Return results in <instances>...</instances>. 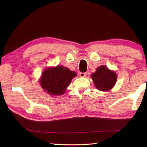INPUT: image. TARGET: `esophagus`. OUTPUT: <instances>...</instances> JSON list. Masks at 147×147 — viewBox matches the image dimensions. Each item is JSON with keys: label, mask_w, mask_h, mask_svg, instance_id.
I'll return each mask as SVG.
<instances>
[{"label": "esophagus", "mask_w": 147, "mask_h": 147, "mask_svg": "<svg viewBox=\"0 0 147 147\" xmlns=\"http://www.w3.org/2000/svg\"><path fill=\"white\" fill-rule=\"evenodd\" d=\"M87 75V73H80V76L81 77H85Z\"/></svg>", "instance_id": "34e87169"}]
</instances>
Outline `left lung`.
Wrapping results in <instances>:
<instances>
[{"label":"left lung","instance_id":"obj_1","mask_svg":"<svg viewBox=\"0 0 147 147\" xmlns=\"http://www.w3.org/2000/svg\"><path fill=\"white\" fill-rule=\"evenodd\" d=\"M91 77L96 89L102 91H108L113 88L117 78L115 72L109 70L105 65L98 67Z\"/></svg>","mask_w":147,"mask_h":147}]
</instances>
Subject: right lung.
Returning a JSON list of instances; mask_svg holds the SVG:
<instances>
[{
  "label": "right lung",
  "instance_id": "obj_1",
  "mask_svg": "<svg viewBox=\"0 0 147 147\" xmlns=\"http://www.w3.org/2000/svg\"><path fill=\"white\" fill-rule=\"evenodd\" d=\"M74 71L63 66L47 68L41 74L39 82L41 88L47 93L53 96L63 94L74 77Z\"/></svg>",
  "mask_w": 147,
  "mask_h": 147
}]
</instances>
